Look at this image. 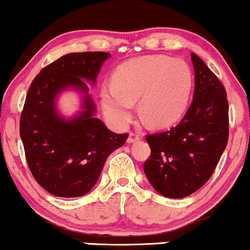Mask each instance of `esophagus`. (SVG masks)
I'll use <instances>...</instances> for the list:
<instances>
[{"label":"esophagus","instance_id":"obj_1","mask_svg":"<svg viewBox=\"0 0 250 250\" xmlns=\"http://www.w3.org/2000/svg\"><path fill=\"white\" fill-rule=\"evenodd\" d=\"M140 141V136L137 135L136 133H133V131H130L129 133V137L127 140V142L130 145V143H135V142H139Z\"/></svg>","mask_w":250,"mask_h":250}]
</instances>
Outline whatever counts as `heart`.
<instances>
[{
    "label": "heart",
    "instance_id": "heart-1",
    "mask_svg": "<svg viewBox=\"0 0 250 250\" xmlns=\"http://www.w3.org/2000/svg\"><path fill=\"white\" fill-rule=\"evenodd\" d=\"M114 82L101 90L103 110L114 125H127L134 102L139 101L140 115L149 125L168 127L187 110L194 76L183 60L151 55L122 63L114 74Z\"/></svg>",
    "mask_w": 250,
    "mask_h": 250
}]
</instances>
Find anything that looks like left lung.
<instances>
[{"label": "left lung", "mask_w": 250, "mask_h": 250, "mask_svg": "<svg viewBox=\"0 0 250 250\" xmlns=\"http://www.w3.org/2000/svg\"><path fill=\"white\" fill-rule=\"evenodd\" d=\"M193 102L180 123L147 135L150 157L145 174L155 190L170 199L195 193L210 179L227 147L229 134L226 89L196 54Z\"/></svg>", "instance_id": "obj_1"}]
</instances>
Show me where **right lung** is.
Returning <instances> with one entry per match:
<instances>
[{
  "mask_svg": "<svg viewBox=\"0 0 250 250\" xmlns=\"http://www.w3.org/2000/svg\"><path fill=\"white\" fill-rule=\"evenodd\" d=\"M103 51L71 53L40 71L31 82L20 120V135L34 179L48 193L79 197L90 191L107 157L122 147L128 134H115L95 117L87 82L96 83ZM83 94V110L65 119L56 108L62 91Z\"/></svg>",
  "mask_w": 250,
  "mask_h": 250,
  "instance_id": "right-lung-1",
  "label": "right lung"
}]
</instances>
